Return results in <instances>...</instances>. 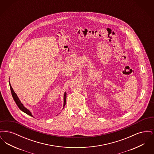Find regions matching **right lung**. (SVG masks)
Here are the masks:
<instances>
[{"label":"right lung","instance_id":"1","mask_svg":"<svg viewBox=\"0 0 154 154\" xmlns=\"http://www.w3.org/2000/svg\"><path fill=\"white\" fill-rule=\"evenodd\" d=\"M9 84H10V89H11V95H12V96H13V99H14V100L15 102V103L17 104V105L18 106V107H19V109H20V110H21V111H22L23 112H24L25 113L27 114L28 115H29V116H31V117H33V116H32V114L31 112H30L29 110H28V109H27L26 108H25V107L23 106V104H22V103L21 102V101L20 100V99H19V98H18V97L17 96V94L15 93L14 91V90H13V88L11 87V84H10V81H9ZM63 100H64V102H63V108H64V107H65V104H66V92H65V94H64Z\"/></svg>","mask_w":154,"mask_h":154}]
</instances>
